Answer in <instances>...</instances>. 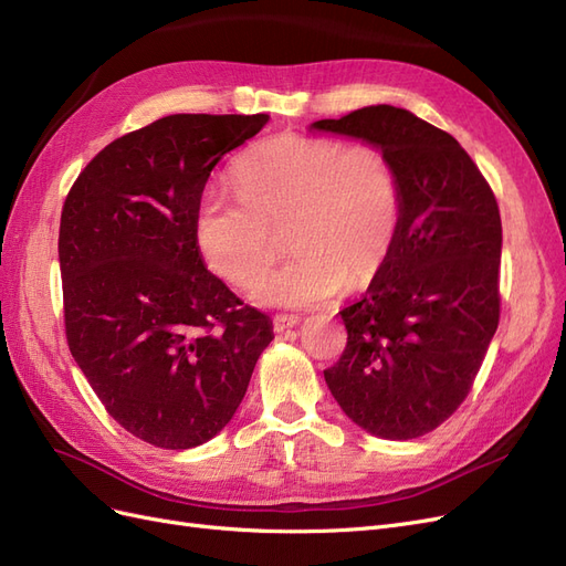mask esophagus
<instances>
[{"label":"esophagus","mask_w":566,"mask_h":566,"mask_svg":"<svg viewBox=\"0 0 566 566\" xmlns=\"http://www.w3.org/2000/svg\"><path fill=\"white\" fill-rule=\"evenodd\" d=\"M297 323H300V316H295V314H276L273 316V331L283 333L287 328H295Z\"/></svg>","instance_id":"34e87169"}]
</instances>
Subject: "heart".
<instances>
[{
  "mask_svg": "<svg viewBox=\"0 0 566 566\" xmlns=\"http://www.w3.org/2000/svg\"><path fill=\"white\" fill-rule=\"evenodd\" d=\"M231 175L238 196L200 198L196 243L217 276L248 290L290 226L296 254L254 287L266 306L302 310L333 300L345 283H368L399 235V175L373 144L279 134L238 158Z\"/></svg>",
  "mask_w": 566,
  "mask_h": 566,
  "instance_id": "1",
  "label": "heart"
}]
</instances>
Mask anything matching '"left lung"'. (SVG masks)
<instances>
[{"instance_id": "8db88e82", "label": "left lung", "mask_w": 566, "mask_h": 566, "mask_svg": "<svg viewBox=\"0 0 566 566\" xmlns=\"http://www.w3.org/2000/svg\"><path fill=\"white\" fill-rule=\"evenodd\" d=\"M385 150L401 227L364 300L342 310L347 347L325 368L342 410L375 437L416 439L468 399L501 321L499 202L449 132L403 108L318 119Z\"/></svg>"}]
</instances>
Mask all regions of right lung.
<instances>
[{
    "label": "right lung",
    "mask_w": 566,
    "mask_h": 566,
    "mask_svg": "<svg viewBox=\"0 0 566 566\" xmlns=\"http://www.w3.org/2000/svg\"><path fill=\"white\" fill-rule=\"evenodd\" d=\"M269 115H167L82 169L61 212L59 262L71 354L119 427L158 449L224 430L266 314L202 264L193 219L214 165Z\"/></svg>",
    "instance_id": "add662e5"
}]
</instances>
